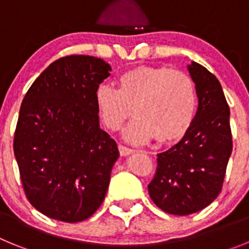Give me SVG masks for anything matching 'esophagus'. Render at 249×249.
Masks as SVG:
<instances>
[{"mask_svg":"<svg viewBox=\"0 0 249 249\" xmlns=\"http://www.w3.org/2000/svg\"><path fill=\"white\" fill-rule=\"evenodd\" d=\"M118 149H120L121 156H128V155H131V153H133V152H135L132 148L123 146V144H120V146H118Z\"/></svg>","mask_w":249,"mask_h":249,"instance_id":"34e87169","label":"esophagus"}]
</instances>
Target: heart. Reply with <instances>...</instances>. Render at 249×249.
Here are the masks:
<instances>
[{"mask_svg": "<svg viewBox=\"0 0 249 249\" xmlns=\"http://www.w3.org/2000/svg\"><path fill=\"white\" fill-rule=\"evenodd\" d=\"M117 89L100 86L96 106L103 124L117 131L132 116L136 120L124 131L132 143H160L181 140L190 131L197 112L193 80L178 70L162 66H138L121 73Z\"/></svg>", "mask_w": 249, "mask_h": 249, "instance_id": "obj_1", "label": "heart"}]
</instances>
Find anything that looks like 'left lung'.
<instances>
[{"label":"left lung","instance_id":"1","mask_svg":"<svg viewBox=\"0 0 249 249\" xmlns=\"http://www.w3.org/2000/svg\"><path fill=\"white\" fill-rule=\"evenodd\" d=\"M188 71L198 97L195 121L177 144L158 153L148 184L156 206L176 215L198 212L218 197L233 147L230 107L221 83L197 62Z\"/></svg>","mask_w":249,"mask_h":249}]
</instances>
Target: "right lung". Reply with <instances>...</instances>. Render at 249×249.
<instances>
[{
	"label": "right lung",
	"mask_w": 249,
	"mask_h": 249,
	"mask_svg": "<svg viewBox=\"0 0 249 249\" xmlns=\"http://www.w3.org/2000/svg\"><path fill=\"white\" fill-rule=\"evenodd\" d=\"M111 66L83 54L58 58L36 78L19 108L13 152L37 211L76 223L100 208L118 148L100 128L96 91Z\"/></svg>",
	"instance_id": "add662e5"
}]
</instances>
